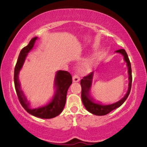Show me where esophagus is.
Returning <instances> with one entry per match:
<instances>
[{"label": "esophagus", "instance_id": "34e87169", "mask_svg": "<svg viewBox=\"0 0 147 147\" xmlns=\"http://www.w3.org/2000/svg\"><path fill=\"white\" fill-rule=\"evenodd\" d=\"M80 80V77L77 74H74L73 76V81L74 82H78Z\"/></svg>", "mask_w": 147, "mask_h": 147}]
</instances>
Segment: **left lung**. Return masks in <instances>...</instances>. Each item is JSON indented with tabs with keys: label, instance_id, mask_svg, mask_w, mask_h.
<instances>
[{
	"label": "left lung",
	"instance_id": "8db88e82",
	"mask_svg": "<svg viewBox=\"0 0 147 147\" xmlns=\"http://www.w3.org/2000/svg\"><path fill=\"white\" fill-rule=\"evenodd\" d=\"M115 53H118L121 54L124 56V61L127 63L128 67V80H129V84H128V89L126 95L117 102L109 104V105H102V104H98L94 102L93 99L91 97L89 94V91L91 89L92 80H93V76L94 72H92L88 75L84 76L83 79L81 80L80 84L82 87V100L83 104L85 106L87 110L89 112L94 114L96 115H105L106 114L111 112V111L120 107L123 104L124 101L128 98L129 94L130 93L131 88V82H132V76H131V63L130 59L128 58V54L126 53L124 49L117 50L115 51Z\"/></svg>",
	"mask_w": 147,
	"mask_h": 147
}]
</instances>
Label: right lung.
I'll return each instance as SVG.
<instances>
[{"label": "right lung", "instance_id": "1", "mask_svg": "<svg viewBox=\"0 0 147 147\" xmlns=\"http://www.w3.org/2000/svg\"><path fill=\"white\" fill-rule=\"evenodd\" d=\"M37 39H38L37 37L32 38L28 45L24 47L20 52L14 70L15 88L20 103L27 112L39 118L51 119L58 116L63 111L64 106L65 105L67 90L73 82L72 76L69 72L65 71H59L57 72L55 77V83H54L56 91L51 102L41 108L36 109H31L30 108V104L28 102H27L26 98L20 88L18 75L25 61L27 54L33 48Z\"/></svg>", "mask_w": 147, "mask_h": 147}]
</instances>
